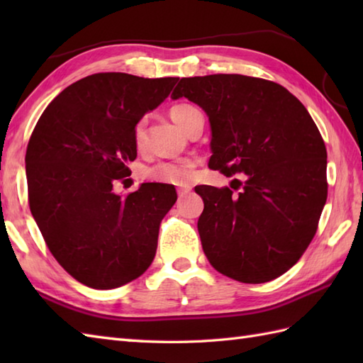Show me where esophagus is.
I'll use <instances>...</instances> for the list:
<instances>
[{
  "label": "esophagus",
  "mask_w": 363,
  "mask_h": 363,
  "mask_svg": "<svg viewBox=\"0 0 363 363\" xmlns=\"http://www.w3.org/2000/svg\"><path fill=\"white\" fill-rule=\"evenodd\" d=\"M190 190H191L190 186H182V187L177 189V195L182 198V196H186L187 194H190Z\"/></svg>",
  "instance_id": "1"
}]
</instances>
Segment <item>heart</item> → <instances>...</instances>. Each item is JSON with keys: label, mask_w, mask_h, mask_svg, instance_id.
Wrapping results in <instances>:
<instances>
[{"label": "heart", "mask_w": 363, "mask_h": 363, "mask_svg": "<svg viewBox=\"0 0 363 363\" xmlns=\"http://www.w3.org/2000/svg\"><path fill=\"white\" fill-rule=\"evenodd\" d=\"M198 109L190 104H177L169 109V117L179 126L184 133L190 125V120L196 113ZM145 137H146V121L140 120L134 128V142L142 148L145 145ZM195 168V160L191 159H184V160H162L157 162L156 165H152L146 174H148L150 179L156 182H164V184H176V186H182V184H187L194 173Z\"/></svg>", "instance_id": "1"}]
</instances>
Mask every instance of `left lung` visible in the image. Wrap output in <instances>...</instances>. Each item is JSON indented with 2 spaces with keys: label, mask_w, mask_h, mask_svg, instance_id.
Segmentation results:
<instances>
[{
  "label": "left lung",
  "mask_w": 363,
  "mask_h": 363,
  "mask_svg": "<svg viewBox=\"0 0 363 363\" xmlns=\"http://www.w3.org/2000/svg\"><path fill=\"white\" fill-rule=\"evenodd\" d=\"M209 117V168L230 189L195 187L204 211L198 233L211 265L245 284L273 281L296 264L326 204L328 152L311 113L287 89L243 74L182 78L172 98Z\"/></svg>",
  "instance_id": "8db88e82"
}]
</instances>
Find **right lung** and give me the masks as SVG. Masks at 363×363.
<instances>
[{
	"mask_svg": "<svg viewBox=\"0 0 363 363\" xmlns=\"http://www.w3.org/2000/svg\"><path fill=\"white\" fill-rule=\"evenodd\" d=\"M177 79L90 74L52 99L29 138L30 213L52 256L87 287H121L156 256L174 187L146 182L121 196L113 182L137 157L135 125L165 101Z\"/></svg>",
	"mask_w": 363,
	"mask_h": 363,
	"instance_id": "1",
	"label": "right lung"
}]
</instances>
